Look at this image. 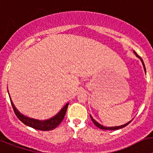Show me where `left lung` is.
<instances>
[{"label":"left lung","instance_id":"1","mask_svg":"<svg viewBox=\"0 0 153 153\" xmlns=\"http://www.w3.org/2000/svg\"><path fill=\"white\" fill-rule=\"evenodd\" d=\"M134 52H135V51H134ZM135 54H136V56H137V57H139V58H140V59H141V61H142V62H143V66H144L145 71H146V67H145L144 62H143V59H142V58H141L140 57H139V55H138V54H136V53H135ZM90 117H91V120H92V122H93V123H94V124H95V126H96L97 127H98V128H101V129H105V130H115V129H119V128H123V127H125V126H128V125L129 124V123H130V122H128V123H126V124H125V125H123V126H115V127H105V126H102V125H100V124H99V123H97L96 121H95V119H93V118H92V117L91 116V115H90Z\"/></svg>","mask_w":153,"mask_h":153}]
</instances>
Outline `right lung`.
Returning <instances> with one entry per match:
<instances>
[{"label":"right lung","mask_w":153,"mask_h":153,"mask_svg":"<svg viewBox=\"0 0 153 153\" xmlns=\"http://www.w3.org/2000/svg\"><path fill=\"white\" fill-rule=\"evenodd\" d=\"M10 100L13 109H14V113H15L16 116L18 117L19 120H21L26 126H30V127L35 128V129L42 130V131H49V130H52L54 128H56L57 126L60 124L62 122V120H63L64 117L65 115L66 111H67L68 106V103H67L64 106L63 108L55 116L52 117L51 119H49L48 120L45 121H40L37 120V119H30L28 117L25 116V115L20 113L19 111L16 109L15 106L14 105L13 102H11V99H10Z\"/></svg>","instance_id":"add662e5"}]
</instances>
